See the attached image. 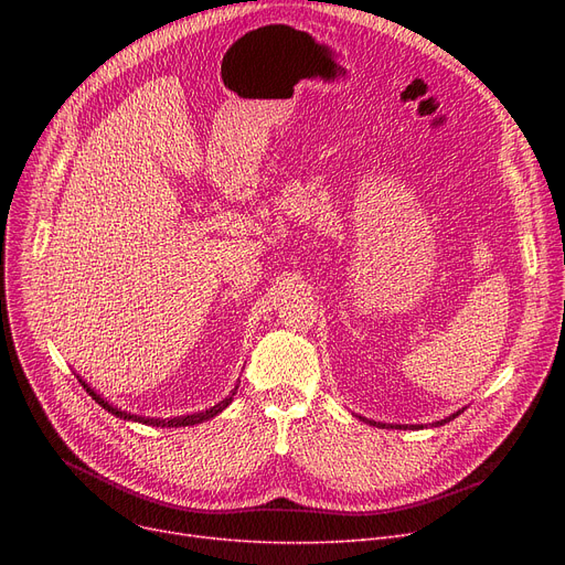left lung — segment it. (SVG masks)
Instances as JSON below:
<instances>
[{
    "label": "left lung",
    "instance_id": "left-lung-1",
    "mask_svg": "<svg viewBox=\"0 0 565 565\" xmlns=\"http://www.w3.org/2000/svg\"><path fill=\"white\" fill-rule=\"evenodd\" d=\"M458 414H460V412H456V414H454V417H449V419H444V422H451V419H456V417H458ZM364 422H366V419H364ZM437 424H439V422H437ZM373 426H382V424H373ZM384 426H387V424H384ZM384 426H382V428H384ZM439 426H441V424H439ZM392 428H401V426H392ZM405 428H407V426H405Z\"/></svg>",
    "mask_w": 565,
    "mask_h": 565
}]
</instances>
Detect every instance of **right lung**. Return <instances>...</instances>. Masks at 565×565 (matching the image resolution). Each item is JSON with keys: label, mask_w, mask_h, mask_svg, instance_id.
I'll return each instance as SVG.
<instances>
[{"label": "right lung", "mask_w": 565, "mask_h": 565, "mask_svg": "<svg viewBox=\"0 0 565 565\" xmlns=\"http://www.w3.org/2000/svg\"><path fill=\"white\" fill-rule=\"evenodd\" d=\"M82 382V380H79ZM82 387L86 390V394L92 396L98 405H103L107 412H111V414H116L118 419H130V422H139V424H148V426H167V428H181V426H194V424H201V422H207V419H213L215 414H220L231 401H233V396H235V390H233V394L228 396V398H224L222 403H217L215 407H211V409H205V412H196V414H188V417H175V419H143V417H137V414H130V412H121L118 407H114V405H109L105 398H100L92 387H88V384H84L82 382Z\"/></svg>", "instance_id": "1"}]
</instances>
